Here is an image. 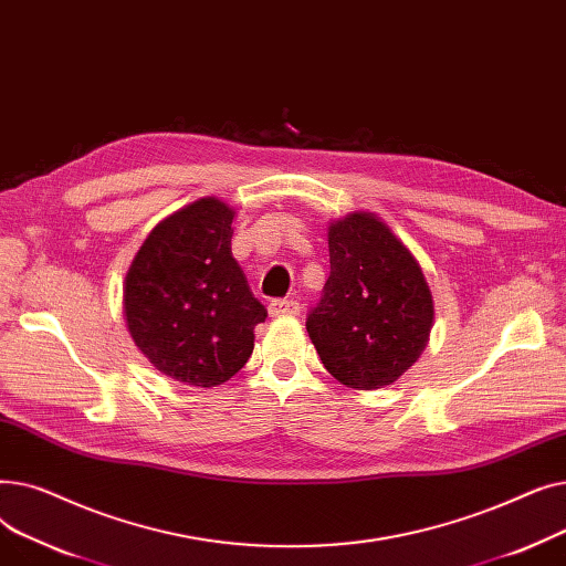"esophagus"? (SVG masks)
I'll use <instances>...</instances> for the list:
<instances>
[{"instance_id": "esophagus-1", "label": "esophagus", "mask_w": 566, "mask_h": 566, "mask_svg": "<svg viewBox=\"0 0 566 566\" xmlns=\"http://www.w3.org/2000/svg\"><path fill=\"white\" fill-rule=\"evenodd\" d=\"M268 314L271 316H298L301 303L298 301H273L268 305Z\"/></svg>"}]
</instances>
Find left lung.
Here are the masks:
<instances>
[{"label":"left lung","instance_id":"1","mask_svg":"<svg viewBox=\"0 0 566 566\" xmlns=\"http://www.w3.org/2000/svg\"><path fill=\"white\" fill-rule=\"evenodd\" d=\"M331 277L307 316L323 367L346 388L376 390L420 358L433 298L410 250L374 213L328 227Z\"/></svg>","mask_w":566,"mask_h":566}]
</instances>
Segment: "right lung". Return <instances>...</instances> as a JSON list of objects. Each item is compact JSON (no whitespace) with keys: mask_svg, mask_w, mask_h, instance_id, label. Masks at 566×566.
Instances as JSON below:
<instances>
[{"mask_svg":"<svg viewBox=\"0 0 566 566\" xmlns=\"http://www.w3.org/2000/svg\"><path fill=\"white\" fill-rule=\"evenodd\" d=\"M233 216L203 197L146 235L124 282V314L135 346L158 371L216 388L241 371L254 325L268 312L231 254Z\"/></svg>","mask_w":566,"mask_h":566,"instance_id":"right-lung-1","label":"right lung"}]
</instances>
